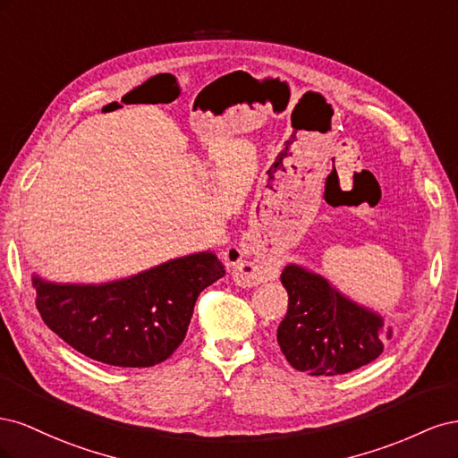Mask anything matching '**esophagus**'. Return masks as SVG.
I'll use <instances>...</instances> for the list:
<instances>
[{
	"label": "esophagus",
	"mask_w": 458,
	"mask_h": 458,
	"mask_svg": "<svg viewBox=\"0 0 458 458\" xmlns=\"http://www.w3.org/2000/svg\"><path fill=\"white\" fill-rule=\"evenodd\" d=\"M225 259L233 267V276L241 286H256L259 283L275 281L279 275V266L269 259H248L241 246H229Z\"/></svg>",
	"instance_id": "1"
}]
</instances>
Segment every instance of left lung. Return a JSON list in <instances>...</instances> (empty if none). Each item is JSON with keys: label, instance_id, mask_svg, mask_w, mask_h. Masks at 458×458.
<instances>
[{"label": "left lung", "instance_id": "left-lung-1", "mask_svg": "<svg viewBox=\"0 0 458 458\" xmlns=\"http://www.w3.org/2000/svg\"><path fill=\"white\" fill-rule=\"evenodd\" d=\"M288 311L276 328L286 361L311 377L352 372L377 359L392 328L384 318L345 298L325 276L290 263L281 273Z\"/></svg>", "mask_w": 458, "mask_h": 458}]
</instances>
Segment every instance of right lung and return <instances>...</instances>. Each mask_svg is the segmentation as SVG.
Instances as JSON below:
<instances>
[{"label":"right lung","instance_id":"1","mask_svg":"<svg viewBox=\"0 0 458 458\" xmlns=\"http://www.w3.org/2000/svg\"><path fill=\"white\" fill-rule=\"evenodd\" d=\"M225 275L212 252L175 258L103 284H57L32 276L36 308L68 345L113 367H152L183 342L206 286Z\"/></svg>","mask_w":458,"mask_h":458}]
</instances>
